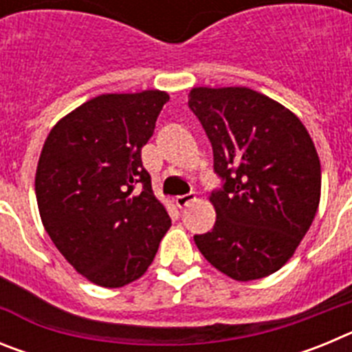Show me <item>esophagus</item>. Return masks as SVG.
Segmentation results:
<instances>
[{
  "label": "esophagus",
  "mask_w": 352,
  "mask_h": 352,
  "mask_svg": "<svg viewBox=\"0 0 352 352\" xmlns=\"http://www.w3.org/2000/svg\"><path fill=\"white\" fill-rule=\"evenodd\" d=\"M194 201H195L194 194H185V195H178V197H176V204H178V208L188 206V204L194 203Z\"/></svg>",
  "instance_id": "34e87169"
}]
</instances>
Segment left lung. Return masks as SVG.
<instances>
[{
	"label": "left lung",
	"instance_id": "1",
	"mask_svg": "<svg viewBox=\"0 0 352 352\" xmlns=\"http://www.w3.org/2000/svg\"><path fill=\"white\" fill-rule=\"evenodd\" d=\"M188 107L213 148L220 190L211 231L194 241L234 280L272 275L312 226L321 199V162L296 114L250 88H192Z\"/></svg>",
	"mask_w": 352,
	"mask_h": 352
}]
</instances>
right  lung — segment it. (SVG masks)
<instances>
[{
    "label": "right lung",
    "mask_w": 352,
    "mask_h": 352,
    "mask_svg": "<svg viewBox=\"0 0 352 352\" xmlns=\"http://www.w3.org/2000/svg\"><path fill=\"white\" fill-rule=\"evenodd\" d=\"M166 102L158 89L95 96L43 142L35 176L40 219L61 256L100 287L141 278L170 227L141 160Z\"/></svg>",
    "instance_id": "add662e5"
}]
</instances>
